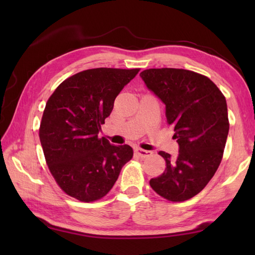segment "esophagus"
Masks as SVG:
<instances>
[{"label": "esophagus", "instance_id": "obj_1", "mask_svg": "<svg viewBox=\"0 0 255 255\" xmlns=\"http://www.w3.org/2000/svg\"><path fill=\"white\" fill-rule=\"evenodd\" d=\"M134 153H136L137 155H139L140 158L145 159V158H148V156L152 155V151L143 150V149H141V148H136V149H134Z\"/></svg>", "mask_w": 255, "mask_h": 255}]
</instances>
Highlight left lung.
Instances as JSON below:
<instances>
[{
	"label": "left lung",
	"mask_w": 255,
	"mask_h": 255,
	"mask_svg": "<svg viewBox=\"0 0 255 255\" xmlns=\"http://www.w3.org/2000/svg\"><path fill=\"white\" fill-rule=\"evenodd\" d=\"M140 77L165 104L180 147L174 159L160 151L166 167L150 186L170 202H184L203 191L223 159L229 131L226 99L209 78L189 70L147 69Z\"/></svg>",
	"instance_id": "obj_1"
}]
</instances>
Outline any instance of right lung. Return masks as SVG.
Returning <instances> with one entry per match:
<instances>
[{
	"label": "right lung",
	"mask_w": 255,
	"mask_h": 255,
	"mask_svg": "<svg viewBox=\"0 0 255 255\" xmlns=\"http://www.w3.org/2000/svg\"><path fill=\"white\" fill-rule=\"evenodd\" d=\"M139 71L85 70L64 80L47 101L40 143L51 175L69 196L85 203L103 198L131 160V147L111 144L99 131L117 95Z\"/></svg>",
	"instance_id": "obj_1"
}]
</instances>
